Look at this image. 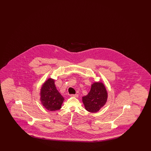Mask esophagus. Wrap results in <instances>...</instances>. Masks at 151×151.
Segmentation results:
<instances>
[{
    "instance_id": "1",
    "label": "esophagus",
    "mask_w": 151,
    "mask_h": 151,
    "mask_svg": "<svg viewBox=\"0 0 151 151\" xmlns=\"http://www.w3.org/2000/svg\"><path fill=\"white\" fill-rule=\"evenodd\" d=\"M71 96L75 97H79V95H78V94H71Z\"/></svg>"
}]
</instances>
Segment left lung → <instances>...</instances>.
Listing matches in <instances>:
<instances>
[{
  "instance_id": "1",
  "label": "left lung",
  "mask_w": 151,
  "mask_h": 151,
  "mask_svg": "<svg viewBox=\"0 0 151 151\" xmlns=\"http://www.w3.org/2000/svg\"><path fill=\"white\" fill-rule=\"evenodd\" d=\"M108 98L106 89L103 83H94L90 92L83 97V102L87 111L96 113L106 104Z\"/></svg>"
}]
</instances>
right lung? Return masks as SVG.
I'll return each mask as SVG.
<instances>
[{"label": "right lung", "instance_id": "obj_1", "mask_svg": "<svg viewBox=\"0 0 151 151\" xmlns=\"http://www.w3.org/2000/svg\"><path fill=\"white\" fill-rule=\"evenodd\" d=\"M40 93L42 104L46 109L55 111L61 108L65 99L57 89L54 79L50 78L43 84Z\"/></svg>", "mask_w": 151, "mask_h": 151}]
</instances>
